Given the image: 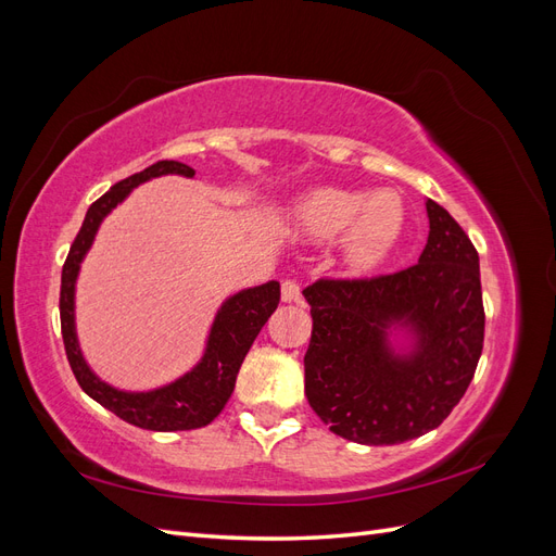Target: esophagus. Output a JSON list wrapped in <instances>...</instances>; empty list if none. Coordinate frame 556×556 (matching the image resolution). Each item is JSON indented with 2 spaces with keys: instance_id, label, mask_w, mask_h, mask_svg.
Instances as JSON below:
<instances>
[{
  "instance_id": "1",
  "label": "esophagus",
  "mask_w": 556,
  "mask_h": 556,
  "mask_svg": "<svg viewBox=\"0 0 556 556\" xmlns=\"http://www.w3.org/2000/svg\"><path fill=\"white\" fill-rule=\"evenodd\" d=\"M280 294H282V301L285 304H292V301H299L301 299V288L296 280H282L280 285Z\"/></svg>"
}]
</instances>
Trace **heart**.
<instances>
[{
	"label": "heart",
	"mask_w": 556,
	"mask_h": 556,
	"mask_svg": "<svg viewBox=\"0 0 556 556\" xmlns=\"http://www.w3.org/2000/svg\"><path fill=\"white\" fill-rule=\"evenodd\" d=\"M296 227L311 239L329 241L343 233V255L362 271L376 268L396 248L406 227V206L399 192L315 188L296 201Z\"/></svg>",
	"instance_id": "heart-1"
}]
</instances>
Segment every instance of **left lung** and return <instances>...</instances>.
I'll list each match as a JSON object with an SVG mask.
<instances>
[{
	"mask_svg": "<svg viewBox=\"0 0 556 556\" xmlns=\"http://www.w3.org/2000/svg\"><path fill=\"white\" fill-rule=\"evenodd\" d=\"M427 215L429 239L415 266L362 280L323 278L304 290L313 315L306 396L341 439H419L473 380L484 341L478 250L433 199Z\"/></svg>",
	"mask_w": 556,
	"mask_h": 556,
	"instance_id": "8db88e82",
	"label": "left lung"
}]
</instances>
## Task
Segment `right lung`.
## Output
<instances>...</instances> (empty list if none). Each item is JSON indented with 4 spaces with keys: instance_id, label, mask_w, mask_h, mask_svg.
<instances>
[{
    "instance_id": "obj_1",
    "label": "right lung",
    "mask_w": 556,
    "mask_h": 556,
    "mask_svg": "<svg viewBox=\"0 0 556 556\" xmlns=\"http://www.w3.org/2000/svg\"><path fill=\"white\" fill-rule=\"evenodd\" d=\"M185 176L192 178L194 169L182 162L162 160L148 166L141 174H134L99 197L88 208L86 220L72 243L70 255L62 266V288H60V323L66 359L72 371L90 399L102 403L104 408L115 413L125 422L150 429V431H188L211 425L223 413L229 401L233 384H237L239 368L248 355L252 341L266 325V319L278 308L280 282L268 280L257 288H248L225 299L217 308V315L211 325L206 350L192 371L180 376L178 380L155 387L148 392H125L104 382L83 357L78 336H76V280L80 271V262L86 260L88 250L99 231L104 217L127 199V194L137 185L160 178V176Z\"/></svg>"
}]
</instances>
